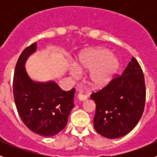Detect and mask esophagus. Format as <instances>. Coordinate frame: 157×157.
<instances>
[{
  "mask_svg": "<svg viewBox=\"0 0 157 157\" xmlns=\"http://www.w3.org/2000/svg\"><path fill=\"white\" fill-rule=\"evenodd\" d=\"M77 97H78V99H80V101H84L86 100V99H87V96H86V95L83 94L82 93H79L78 96H77Z\"/></svg>",
  "mask_w": 157,
  "mask_h": 157,
  "instance_id": "34e87169",
  "label": "esophagus"
}]
</instances>
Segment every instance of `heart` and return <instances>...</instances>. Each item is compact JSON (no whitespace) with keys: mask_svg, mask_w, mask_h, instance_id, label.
Segmentation results:
<instances>
[{"mask_svg":"<svg viewBox=\"0 0 157 157\" xmlns=\"http://www.w3.org/2000/svg\"><path fill=\"white\" fill-rule=\"evenodd\" d=\"M76 67L79 71L90 70L88 83L93 87L99 88L110 80L118 69V61L108 49L92 48L79 57ZM71 73L75 75L77 71L73 70Z\"/></svg>","mask_w":157,"mask_h":157,"instance_id":"obj_1","label":"heart"}]
</instances>
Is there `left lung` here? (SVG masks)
Masks as SVG:
<instances>
[{"label":"left lung","mask_w":157,"mask_h":157,"mask_svg":"<svg viewBox=\"0 0 157 157\" xmlns=\"http://www.w3.org/2000/svg\"><path fill=\"white\" fill-rule=\"evenodd\" d=\"M90 98L96 103L93 124L99 134L115 139L132 131L143 115L146 100L144 76L137 60L132 57L121 76Z\"/></svg>","instance_id":"1"}]
</instances>
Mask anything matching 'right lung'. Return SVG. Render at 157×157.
I'll return each mask as SVG.
<instances>
[{
  "label": "right lung",
  "instance_id": "add662e5",
  "mask_svg": "<svg viewBox=\"0 0 157 157\" xmlns=\"http://www.w3.org/2000/svg\"><path fill=\"white\" fill-rule=\"evenodd\" d=\"M36 51V42L21 53L16 64L13 81L14 101L19 115L30 131L52 137L65 128L74 108L75 89L64 91L55 81L35 82L28 75L25 64Z\"/></svg>",
  "mask_w": 157,
  "mask_h": 157
}]
</instances>
